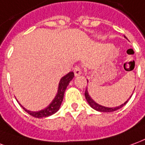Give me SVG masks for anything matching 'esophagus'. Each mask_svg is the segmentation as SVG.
Segmentation results:
<instances>
[{"label": "esophagus", "mask_w": 145, "mask_h": 145, "mask_svg": "<svg viewBox=\"0 0 145 145\" xmlns=\"http://www.w3.org/2000/svg\"><path fill=\"white\" fill-rule=\"evenodd\" d=\"M73 72L75 76H80V75L82 74V68L80 67V65H76L73 69Z\"/></svg>", "instance_id": "1"}]
</instances>
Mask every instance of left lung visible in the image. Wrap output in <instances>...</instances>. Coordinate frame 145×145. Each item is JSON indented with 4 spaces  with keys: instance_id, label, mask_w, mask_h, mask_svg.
I'll return each mask as SVG.
<instances>
[{
    "instance_id": "left-lung-1",
    "label": "left lung",
    "mask_w": 145,
    "mask_h": 145,
    "mask_svg": "<svg viewBox=\"0 0 145 145\" xmlns=\"http://www.w3.org/2000/svg\"><path fill=\"white\" fill-rule=\"evenodd\" d=\"M85 97L86 100H87V102H88V103L89 104V106H91L92 108H93L94 110H97V111L106 112V113H107V112H113V111H115V110H117L118 109L123 107V106H124L127 103V101H128V100H127L125 103H123L122 105H120V106H117V107H111V108H110V107H105V106H101V105H99V104H97V103H95L94 101L90 98V97L89 96L88 92H87L86 89V92H85Z\"/></svg>"
}]
</instances>
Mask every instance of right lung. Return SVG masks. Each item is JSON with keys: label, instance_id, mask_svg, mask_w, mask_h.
Segmentation results:
<instances>
[{"label": "right lung", "instance_id": "add662e5", "mask_svg": "<svg viewBox=\"0 0 145 145\" xmlns=\"http://www.w3.org/2000/svg\"><path fill=\"white\" fill-rule=\"evenodd\" d=\"M73 76V72H69L67 75H65V76L62 77V79H61L59 84L58 93H57V95L55 97L53 101L51 103V104L48 107H46L44 110H42L38 112L29 111V110H27L26 109L24 108L22 106V107H23V109L28 113V114H30L31 116H32L34 117H36V118H42V117H46L54 114L56 112L59 110V109L60 106H61V103L62 102V100H63L65 89L67 87V86L69 85V82L72 80Z\"/></svg>", "mask_w": 145, "mask_h": 145}]
</instances>
